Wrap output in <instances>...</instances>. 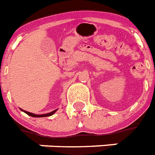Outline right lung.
I'll list each match as a JSON object with an SVG mask.
<instances>
[{
	"instance_id": "1",
	"label": "right lung",
	"mask_w": 155,
	"mask_h": 155,
	"mask_svg": "<svg viewBox=\"0 0 155 155\" xmlns=\"http://www.w3.org/2000/svg\"><path fill=\"white\" fill-rule=\"evenodd\" d=\"M57 110H55L52 111V112L49 113V114H32V113L30 112H27V111H24L25 114H27L28 115H29V116H31V117H48V116H51V115H53L54 114V113L56 112Z\"/></svg>"
}]
</instances>
